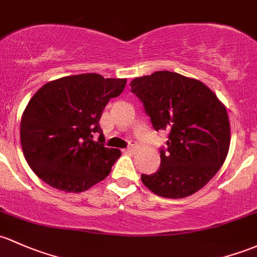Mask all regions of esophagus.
<instances>
[{
    "label": "esophagus",
    "mask_w": 257,
    "mask_h": 257,
    "mask_svg": "<svg viewBox=\"0 0 257 257\" xmlns=\"http://www.w3.org/2000/svg\"><path fill=\"white\" fill-rule=\"evenodd\" d=\"M126 153H134L136 151V144H129V147L125 149Z\"/></svg>",
    "instance_id": "esophagus-1"
}]
</instances>
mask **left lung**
<instances>
[{
    "label": "left lung",
    "mask_w": 257,
    "mask_h": 257,
    "mask_svg": "<svg viewBox=\"0 0 257 257\" xmlns=\"http://www.w3.org/2000/svg\"><path fill=\"white\" fill-rule=\"evenodd\" d=\"M155 131L169 132L158 171L142 175L164 198H183L207 185L225 161L230 124L225 107L203 82L171 71H156L131 82Z\"/></svg>",
    "instance_id": "obj_1"
}]
</instances>
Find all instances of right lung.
Segmentation results:
<instances>
[{
  "label": "right lung",
  "instance_id": "add662e5",
  "mask_svg": "<svg viewBox=\"0 0 257 257\" xmlns=\"http://www.w3.org/2000/svg\"><path fill=\"white\" fill-rule=\"evenodd\" d=\"M125 83V79L81 74L50 81L37 91L22 115L21 144L40 180L77 193L109 175L120 151L104 147L99 119ZM97 134L99 140L93 141Z\"/></svg>",
  "mask_w": 257,
  "mask_h": 257
}]
</instances>
